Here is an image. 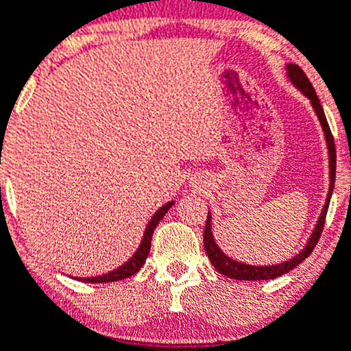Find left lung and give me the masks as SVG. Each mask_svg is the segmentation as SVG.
Wrapping results in <instances>:
<instances>
[{
	"label": "left lung",
	"instance_id": "1",
	"mask_svg": "<svg viewBox=\"0 0 351 351\" xmlns=\"http://www.w3.org/2000/svg\"><path fill=\"white\" fill-rule=\"evenodd\" d=\"M288 77L291 78L298 89L305 94V96L311 99L312 106H314L315 113H317L319 120H321L322 128H324L326 141H328L329 147V169H331V186H329L328 200H326V206L322 209L321 217H319L317 224L314 228V233H312L311 240L307 241L304 250L298 255H295L290 261L283 262V264H276V266H248V264H241V262L233 261V258L228 257L224 252H221V248L217 247L216 241H214L213 233H210V216L207 214L206 228H204V248H206L207 255H209L213 266L216 267L217 273L224 274L228 278H233V280H243V281H258V280H274V278H280L283 274H287L288 271H291L293 267H297L300 262H304L308 255L312 254L314 247L317 245L319 238H321L322 230H324L326 223V214H328L329 200H331L332 189H335V178H336V147H335V138H332L331 128H329L328 120H326L324 110H322L321 103H319V97L314 90V85L311 84L308 77L305 75V71L302 70L298 64H288Z\"/></svg>",
	"mask_w": 351,
	"mask_h": 351
}]
</instances>
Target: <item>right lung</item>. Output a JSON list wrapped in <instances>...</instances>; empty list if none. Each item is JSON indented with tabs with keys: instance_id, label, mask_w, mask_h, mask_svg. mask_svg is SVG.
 <instances>
[{
	"instance_id": "obj_1",
	"label": "right lung",
	"mask_w": 351,
	"mask_h": 351,
	"mask_svg": "<svg viewBox=\"0 0 351 351\" xmlns=\"http://www.w3.org/2000/svg\"><path fill=\"white\" fill-rule=\"evenodd\" d=\"M171 206H173V202L165 204V206H162L161 209L154 214V216H152V219L149 221L147 228H145V233H144V238H142V241H141V247H138L137 252H135V254L132 255L127 262H125L123 266H120L118 269H114V271H110V273L103 274V276L80 278L78 281H84V283H111V281L127 280V278L134 276V274L137 273L142 266H144L145 258H147V255H149V250H151L152 233H154L158 223L162 219V216L168 213V209Z\"/></svg>"
}]
</instances>
